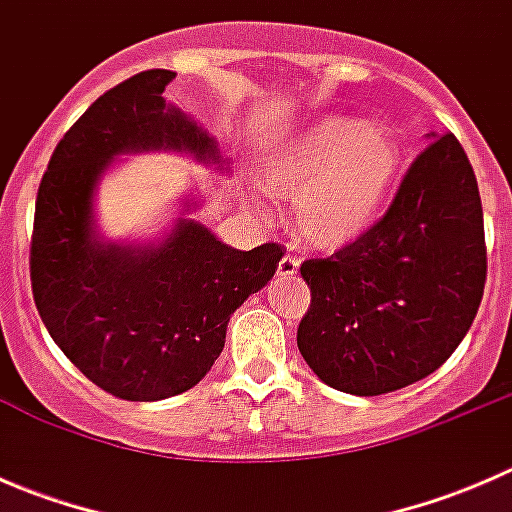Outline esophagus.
I'll return each instance as SVG.
<instances>
[{"mask_svg":"<svg viewBox=\"0 0 512 512\" xmlns=\"http://www.w3.org/2000/svg\"><path fill=\"white\" fill-rule=\"evenodd\" d=\"M297 270H299V260H297V257L285 255L280 260V265H277V275H282V277L297 275Z\"/></svg>","mask_w":512,"mask_h":512,"instance_id":"1","label":"esophagus"}]
</instances>
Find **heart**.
Here are the masks:
<instances>
[{
    "label": "heart",
    "instance_id": "1",
    "mask_svg": "<svg viewBox=\"0 0 512 512\" xmlns=\"http://www.w3.org/2000/svg\"><path fill=\"white\" fill-rule=\"evenodd\" d=\"M399 175V146L389 131L354 118L324 116L287 138L262 168L275 193L294 198L299 235L337 250L379 220Z\"/></svg>",
    "mask_w": 512,
    "mask_h": 512
}]
</instances>
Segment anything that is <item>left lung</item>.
I'll return each mask as SVG.
<instances>
[{
    "label": "left lung",
    "instance_id": "8db88e82",
    "mask_svg": "<svg viewBox=\"0 0 512 512\" xmlns=\"http://www.w3.org/2000/svg\"><path fill=\"white\" fill-rule=\"evenodd\" d=\"M428 141L379 223L299 267L312 304L297 347L332 389L379 396L426 379L476 319L488 272L478 180L453 133Z\"/></svg>",
    "mask_w": 512,
    "mask_h": 512
}]
</instances>
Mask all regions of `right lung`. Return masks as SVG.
I'll return each mask as SVG.
<instances>
[{
	"label": "right lung",
	"mask_w": 512,
	"mask_h": 512,
	"mask_svg": "<svg viewBox=\"0 0 512 512\" xmlns=\"http://www.w3.org/2000/svg\"><path fill=\"white\" fill-rule=\"evenodd\" d=\"M173 79L141 71L96 98L54 148L36 193L29 272L41 322L86 379L126 401L193 389L223 352L230 314L285 255L277 242L232 250L188 218L148 245L96 232V185L113 156L185 151L223 168L215 138L165 103Z\"/></svg>",
	"instance_id": "1"
}]
</instances>
